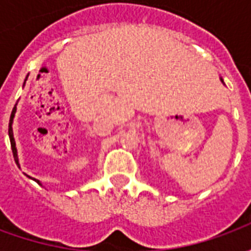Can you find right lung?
Instances as JSON below:
<instances>
[{
	"instance_id": "obj_1",
	"label": "right lung",
	"mask_w": 251,
	"mask_h": 251,
	"mask_svg": "<svg viewBox=\"0 0 251 251\" xmlns=\"http://www.w3.org/2000/svg\"><path fill=\"white\" fill-rule=\"evenodd\" d=\"M14 113H16V106H14L13 110H12V114H10V120H9V138H10V147H12V152H13L14 161H16V164H19V158H17V149H16V142H14V137H13V129H12V124H13ZM36 181H37V180H36ZM37 183H39V181H37Z\"/></svg>"
}]
</instances>
